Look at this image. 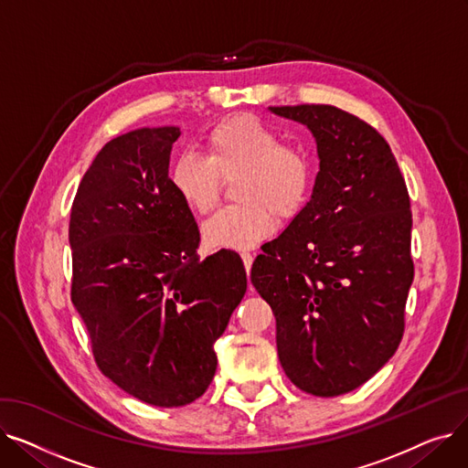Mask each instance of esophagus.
I'll list each match as a JSON object with an SVG mask.
<instances>
[{"label": "esophagus", "instance_id": "obj_1", "mask_svg": "<svg viewBox=\"0 0 468 468\" xmlns=\"http://www.w3.org/2000/svg\"><path fill=\"white\" fill-rule=\"evenodd\" d=\"M240 258H242L244 269H247V273H250V269H252V261H254V256H252L250 252H242V254H240Z\"/></svg>", "mask_w": 468, "mask_h": 468}]
</instances>
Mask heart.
Returning <instances> with one entry per match:
<instances>
[{
  "label": "heart",
  "instance_id": "b5f03b06",
  "mask_svg": "<svg viewBox=\"0 0 468 468\" xmlns=\"http://www.w3.org/2000/svg\"><path fill=\"white\" fill-rule=\"evenodd\" d=\"M235 178L233 205L221 207L203 224L212 249L249 250L273 231L277 218L296 216L309 199L314 166L300 145L282 144L281 134L258 117L228 119L210 133L208 155L186 150L170 168V184L197 212L210 210L221 178Z\"/></svg>",
  "mask_w": 468,
  "mask_h": 468
}]
</instances>
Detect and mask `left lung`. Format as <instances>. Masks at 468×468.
I'll return each mask as SVG.
<instances>
[{"instance_id": "obj_1", "label": "left lung", "mask_w": 468, "mask_h": 468, "mask_svg": "<svg viewBox=\"0 0 468 468\" xmlns=\"http://www.w3.org/2000/svg\"><path fill=\"white\" fill-rule=\"evenodd\" d=\"M318 154L309 203L252 265L277 318L290 381L314 397L355 390L395 355L413 281L410 195L385 138L326 104L277 106Z\"/></svg>"}]
</instances>
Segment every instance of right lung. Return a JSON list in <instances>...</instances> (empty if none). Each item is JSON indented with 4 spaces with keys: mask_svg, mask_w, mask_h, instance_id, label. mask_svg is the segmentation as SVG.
Returning a JSON list of instances; mask_svg holds the SVG:
<instances>
[{
    "mask_svg": "<svg viewBox=\"0 0 468 468\" xmlns=\"http://www.w3.org/2000/svg\"><path fill=\"white\" fill-rule=\"evenodd\" d=\"M178 127L110 140L69 216L71 303L101 372L161 408L191 404L216 374L214 343L247 292L233 250L199 260V228L168 178Z\"/></svg>",
    "mask_w": 468,
    "mask_h": 468,
    "instance_id": "add662e5",
    "label": "right lung"
}]
</instances>
